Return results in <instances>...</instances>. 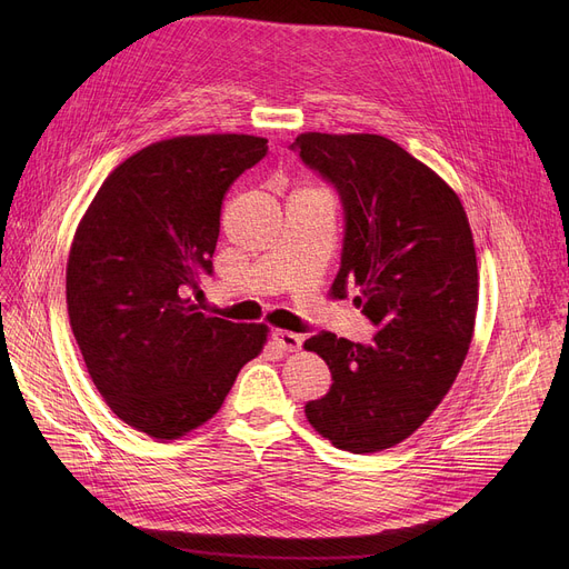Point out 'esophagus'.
Here are the masks:
<instances>
[{"instance_id":"34e87169","label":"esophagus","mask_w":569,"mask_h":569,"mask_svg":"<svg viewBox=\"0 0 569 569\" xmlns=\"http://www.w3.org/2000/svg\"><path fill=\"white\" fill-rule=\"evenodd\" d=\"M272 341L281 348V350H286V352H297L302 348V337H297V335H292V332H283V330H274L272 332Z\"/></svg>"}]
</instances>
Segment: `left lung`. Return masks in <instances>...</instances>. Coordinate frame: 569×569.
<instances>
[{
    "label": "left lung",
    "mask_w": 569,
    "mask_h": 569,
    "mask_svg": "<svg viewBox=\"0 0 569 569\" xmlns=\"http://www.w3.org/2000/svg\"><path fill=\"white\" fill-rule=\"evenodd\" d=\"M302 161L337 187L346 212L332 290L380 327L371 346L322 332L305 341L332 387L305 406L339 450L371 455L420 429L450 392L468 355L480 274L455 189L403 147L376 133H302Z\"/></svg>",
    "instance_id": "1"
}]
</instances>
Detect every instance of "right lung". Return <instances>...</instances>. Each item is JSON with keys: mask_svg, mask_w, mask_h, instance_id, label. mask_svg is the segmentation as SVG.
I'll use <instances>...</instances> for the list:
<instances>
[{"mask_svg": "<svg viewBox=\"0 0 569 569\" xmlns=\"http://www.w3.org/2000/svg\"><path fill=\"white\" fill-rule=\"evenodd\" d=\"M267 154L247 133L177 136L119 163L82 214L67 262L71 330L110 410L157 440H177L219 412L267 325L204 316L221 204Z\"/></svg>", "mask_w": 569, "mask_h": 569, "instance_id": "obj_1", "label": "right lung"}]
</instances>
